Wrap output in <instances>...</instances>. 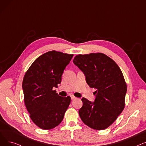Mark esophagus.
I'll list each match as a JSON object with an SVG mask.
<instances>
[{"instance_id":"obj_1","label":"esophagus","mask_w":146,"mask_h":146,"mask_svg":"<svg viewBox=\"0 0 146 146\" xmlns=\"http://www.w3.org/2000/svg\"><path fill=\"white\" fill-rule=\"evenodd\" d=\"M71 98H72V99H76V97H75L74 96H73V95H71Z\"/></svg>"}]
</instances>
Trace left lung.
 <instances>
[{
  "instance_id": "1",
  "label": "left lung",
  "mask_w": 146,
  "mask_h": 146,
  "mask_svg": "<svg viewBox=\"0 0 146 146\" xmlns=\"http://www.w3.org/2000/svg\"><path fill=\"white\" fill-rule=\"evenodd\" d=\"M73 63L85 73L89 86L96 89L94 102L82 99L80 117L91 128L105 129L124 109L127 84L124 76L117 64L102 52L77 55Z\"/></svg>"
}]
</instances>
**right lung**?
<instances>
[{"label": "right lung", "mask_w": 146, "mask_h": 146, "mask_svg": "<svg viewBox=\"0 0 146 146\" xmlns=\"http://www.w3.org/2000/svg\"><path fill=\"white\" fill-rule=\"evenodd\" d=\"M73 54L52 50L38 57L26 72L22 82L24 100L29 117L39 128L48 130L58 125L70 105V96H59L61 76Z\"/></svg>", "instance_id": "right-lung-1"}]
</instances>
